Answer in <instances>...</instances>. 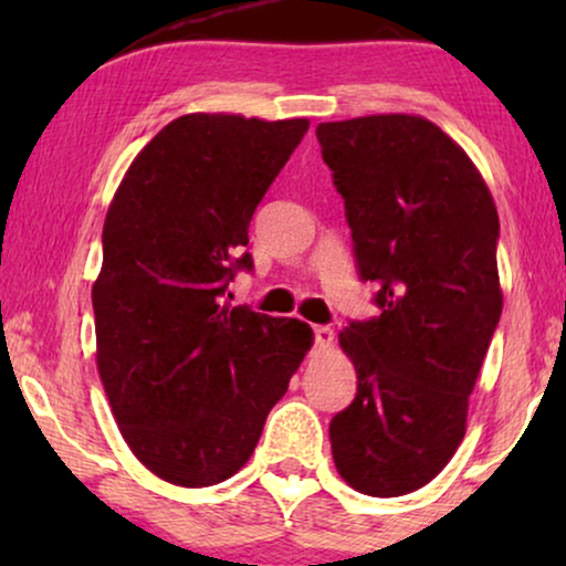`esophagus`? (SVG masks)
I'll list each match as a JSON object with an SVG mask.
<instances>
[{"label": "esophagus", "mask_w": 566, "mask_h": 566, "mask_svg": "<svg viewBox=\"0 0 566 566\" xmlns=\"http://www.w3.org/2000/svg\"><path fill=\"white\" fill-rule=\"evenodd\" d=\"M314 343L324 350V347H329L332 343H335V332H332L329 327H322L319 324V327H314Z\"/></svg>", "instance_id": "esophagus-1"}]
</instances>
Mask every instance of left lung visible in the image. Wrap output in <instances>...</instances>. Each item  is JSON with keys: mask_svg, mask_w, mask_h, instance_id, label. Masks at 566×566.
<instances>
[{"mask_svg": "<svg viewBox=\"0 0 566 566\" xmlns=\"http://www.w3.org/2000/svg\"><path fill=\"white\" fill-rule=\"evenodd\" d=\"M316 138L381 308L339 332L358 394L332 417V459L353 490L399 497L436 479L467 432L502 314L497 208L467 151L420 115L319 123Z\"/></svg>", "mask_w": 566, "mask_h": 566, "instance_id": "8db88e82", "label": "left lung"}]
</instances>
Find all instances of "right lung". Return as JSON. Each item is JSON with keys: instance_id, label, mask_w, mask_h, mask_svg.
<instances>
[{"instance_id": "add662e5", "label": "right lung", "mask_w": 566, "mask_h": 566, "mask_svg": "<svg viewBox=\"0 0 566 566\" xmlns=\"http://www.w3.org/2000/svg\"><path fill=\"white\" fill-rule=\"evenodd\" d=\"M306 130V118L182 115L138 151L107 208L97 370L120 436L169 484L234 476L314 343L304 322L223 301L237 270H252L254 208Z\"/></svg>"}]
</instances>
